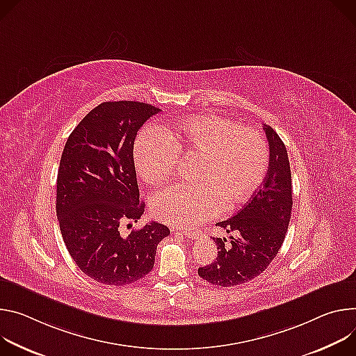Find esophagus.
<instances>
[{
	"instance_id": "obj_1",
	"label": "esophagus",
	"mask_w": 356,
	"mask_h": 356,
	"mask_svg": "<svg viewBox=\"0 0 356 356\" xmlns=\"http://www.w3.org/2000/svg\"><path fill=\"white\" fill-rule=\"evenodd\" d=\"M177 232H181V233L189 236V238H193V234H195V232L192 229H185V227H179V229H177Z\"/></svg>"
}]
</instances>
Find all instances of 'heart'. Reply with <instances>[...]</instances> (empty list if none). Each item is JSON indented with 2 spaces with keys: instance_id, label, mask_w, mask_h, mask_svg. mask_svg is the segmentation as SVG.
Here are the masks:
<instances>
[{
  "instance_id": "1",
  "label": "heart",
  "mask_w": 356,
  "mask_h": 356,
  "mask_svg": "<svg viewBox=\"0 0 356 356\" xmlns=\"http://www.w3.org/2000/svg\"><path fill=\"white\" fill-rule=\"evenodd\" d=\"M165 134L144 129L134 143V164L148 184L165 181L178 164V154L200 158L193 181L200 186L172 185L152 195L156 219L170 225L200 223L225 208L248 202L261 186L268 165V145L257 129L230 118L207 114L188 118Z\"/></svg>"
}]
</instances>
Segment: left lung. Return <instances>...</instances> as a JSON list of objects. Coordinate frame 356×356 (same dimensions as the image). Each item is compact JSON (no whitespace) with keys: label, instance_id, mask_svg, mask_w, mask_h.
Returning a JSON list of instances; mask_svg holds the SVG:
<instances>
[{"label":"left lung","instance_id":"8db88e82","mask_svg":"<svg viewBox=\"0 0 356 356\" xmlns=\"http://www.w3.org/2000/svg\"><path fill=\"white\" fill-rule=\"evenodd\" d=\"M270 158L268 171L250 201L230 219L216 226L229 233L213 238L218 257L200 267V277L211 284L234 287L260 275L277 256L289 229L293 209L290 161L284 143L270 126L264 124Z\"/></svg>","mask_w":356,"mask_h":356}]
</instances>
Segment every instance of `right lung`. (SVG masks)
<instances>
[{
  "label": "right lung",
  "mask_w": 356,
  "mask_h": 356,
  "mask_svg": "<svg viewBox=\"0 0 356 356\" xmlns=\"http://www.w3.org/2000/svg\"><path fill=\"white\" fill-rule=\"evenodd\" d=\"M140 102H104L69 136L58 171L56 215L69 254L90 279L107 286L131 284L152 270L156 246L170 234L151 222L127 238L123 222H137L140 201L134 140L140 127L160 113Z\"/></svg>",
  "instance_id": "right-lung-1"
}]
</instances>
